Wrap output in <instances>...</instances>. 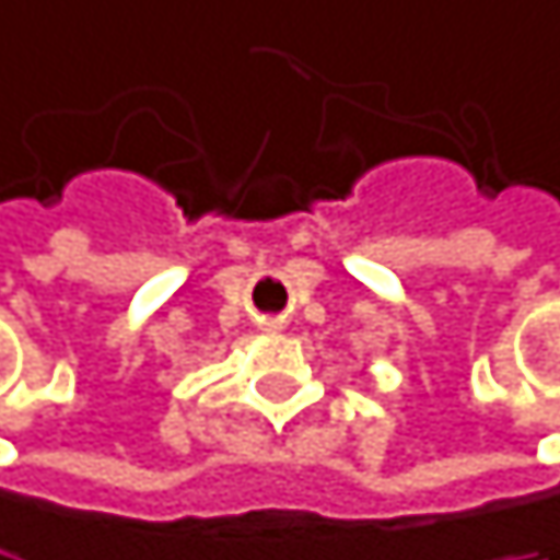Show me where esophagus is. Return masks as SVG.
Returning a JSON list of instances; mask_svg holds the SVG:
<instances>
[{"label":"esophagus","mask_w":560,"mask_h":560,"mask_svg":"<svg viewBox=\"0 0 560 560\" xmlns=\"http://www.w3.org/2000/svg\"><path fill=\"white\" fill-rule=\"evenodd\" d=\"M265 329H268V332H275V329H282V322H275V318H271V322H265Z\"/></svg>","instance_id":"34e87169"}]
</instances>
